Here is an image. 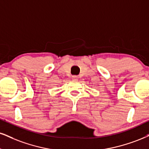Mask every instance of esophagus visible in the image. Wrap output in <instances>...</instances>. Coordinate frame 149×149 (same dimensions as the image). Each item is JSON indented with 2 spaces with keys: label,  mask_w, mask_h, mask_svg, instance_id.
<instances>
[{
  "label": "esophagus",
  "mask_w": 149,
  "mask_h": 149,
  "mask_svg": "<svg viewBox=\"0 0 149 149\" xmlns=\"http://www.w3.org/2000/svg\"><path fill=\"white\" fill-rule=\"evenodd\" d=\"M72 78L73 79H78V76H76V75H73V76L72 77Z\"/></svg>",
  "instance_id": "1"
}]
</instances>
